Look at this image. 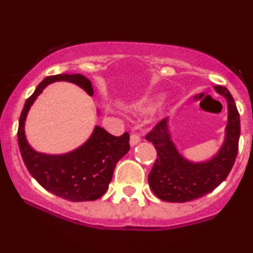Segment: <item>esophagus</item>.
Here are the masks:
<instances>
[{
	"mask_svg": "<svg viewBox=\"0 0 253 253\" xmlns=\"http://www.w3.org/2000/svg\"><path fill=\"white\" fill-rule=\"evenodd\" d=\"M140 140H141V138H140V135H139V134H136V133H133V134H130V139H129L130 146H135L136 144L140 143Z\"/></svg>",
	"mask_w": 253,
	"mask_h": 253,
	"instance_id": "1",
	"label": "esophagus"
}]
</instances>
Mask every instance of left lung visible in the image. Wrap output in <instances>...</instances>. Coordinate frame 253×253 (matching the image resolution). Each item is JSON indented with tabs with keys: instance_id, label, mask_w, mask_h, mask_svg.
Wrapping results in <instances>:
<instances>
[{
	"instance_id": "1",
	"label": "left lung",
	"mask_w": 253,
	"mask_h": 253,
	"mask_svg": "<svg viewBox=\"0 0 253 253\" xmlns=\"http://www.w3.org/2000/svg\"><path fill=\"white\" fill-rule=\"evenodd\" d=\"M215 90L227 100L228 124L225 143L213 159L205 163L185 161L171 141L167 119L145 136L155 145L158 156L149 175V184L163 201L188 202L207 195L225 181L233 168L239 145V112L226 86L215 85Z\"/></svg>"
}]
</instances>
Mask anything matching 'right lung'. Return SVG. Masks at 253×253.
<instances>
[{
    "mask_svg": "<svg viewBox=\"0 0 253 253\" xmlns=\"http://www.w3.org/2000/svg\"><path fill=\"white\" fill-rule=\"evenodd\" d=\"M68 81L94 94L91 82L82 75L47 76L26 101L19 120L17 141L24 163L42 187L54 195L74 202L94 201L108 189L115 165L129 151V134L115 136L102 127H95L91 136L77 150L62 156L38 153L26 141L25 120L32 103L47 84Z\"/></svg>",
    "mask_w": 253,
    "mask_h": 253,
    "instance_id": "right-lung-1",
    "label": "right lung"
}]
</instances>
